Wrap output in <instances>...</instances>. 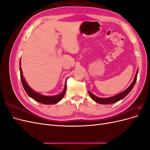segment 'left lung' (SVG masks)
<instances>
[{
    "label": "left lung",
    "instance_id": "1",
    "mask_svg": "<svg viewBox=\"0 0 150 150\" xmlns=\"http://www.w3.org/2000/svg\"><path fill=\"white\" fill-rule=\"evenodd\" d=\"M138 72V69H137V72H136V74H135L133 83L131 84V85L129 86V87L127 88L125 91H124L117 94L115 95V96L109 97L107 98H99L96 96H95V95L93 94L91 92L88 91L89 96H91V98H92L93 101H94L96 103L101 104H112V103H115L121 100L122 99L125 98L127 96V95L129 93L131 89H132L134 87V86L136 83V81H137Z\"/></svg>",
    "mask_w": 150,
    "mask_h": 150
}]
</instances>
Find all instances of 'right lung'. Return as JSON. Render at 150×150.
Here are the masks:
<instances>
[{"label":"right lung","instance_id":"1","mask_svg":"<svg viewBox=\"0 0 150 150\" xmlns=\"http://www.w3.org/2000/svg\"><path fill=\"white\" fill-rule=\"evenodd\" d=\"M19 66H20L21 79L22 81V86H23L25 92L27 93V94H28V96H30L31 98L34 99L35 101H36L37 102H39L40 103L44 104H54L57 103L58 102H59L63 98V97H64V94L66 93V81L65 82L64 88V89H63L62 92L61 94H58V95H55V96H45V95H43V94H41L34 91L28 84V83H27V82L24 78L23 74H22V69H21V59H20Z\"/></svg>","mask_w":150,"mask_h":150}]
</instances>
